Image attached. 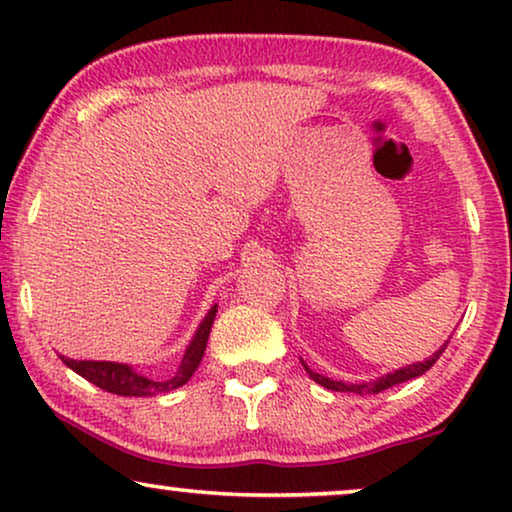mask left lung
<instances>
[{"mask_svg": "<svg viewBox=\"0 0 512 512\" xmlns=\"http://www.w3.org/2000/svg\"><path fill=\"white\" fill-rule=\"evenodd\" d=\"M447 342H450V340H447ZM447 342H445L443 347L438 349L436 354L429 356V359H426V361L412 363V366H405V368H401V370H394V373H387V375L377 377V380H370V382H359V384L338 382V380H331V377H324V375L314 373V370H312L310 366H307L305 361H303V366H305V370H307V375H310L312 380L317 382V384H321V387H324V389H331V391H352V394H361V396H366V394H380V391L389 389V387H394V384L408 382V380H412V377H419V375H424L426 370H429V368L433 366V363H436V361L440 359V354L445 352Z\"/></svg>", "mask_w": 512, "mask_h": 512, "instance_id": "left-lung-1", "label": "left lung"}]
</instances>
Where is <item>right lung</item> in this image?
Instances as JSON below:
<instances>
[{
	"label": "right lung",
	"instance_id": "add662e5",
	"mask_svg": "<svg viewBox=\"0 0 512 512\" xmlns=\"http://www.w3.org/2000/svg\"><path fill=\"white\" fill-rule=\"evenodd\" d=\"M214 317H216V305L207 312V317L202 319V324L198 326V331H195L191 345L186 347L184 359H181L177 370L163 377H146L142 373H137V370L128 366V363L76 361V359H67V356H60V359L67 368H72L74 373L86 377L88 382H93L95 387L109 391V394H118V396L165 394V391L184 387V384L193 377L195 370H198L202 356H205V347L209 340V331H212Z\"/></svg>",
	"mask_w": 512,
	"mask_h": 512
}]
</instances>
